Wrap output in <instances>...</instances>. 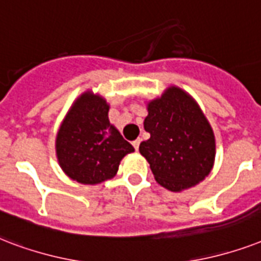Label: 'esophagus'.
Segmentation results:
<instances>
[{
  "label": "esophagus",
  "instance_id": "esophagus-1",
  "mask_svg": "<svg viewBox=\"0 0 261 261\" xmlns=\"http://www.w3.org/2000/svg\"><path fill=\"white\" fill-rule=\"evenodd\" d=\"M140 139H136V140H135V141H132V144H133V147H135V149H136V151H137V149H139V145H140Z\"/></svg>",
  "mask_w": 261,
  "mask_h": 261
}]
</instances>
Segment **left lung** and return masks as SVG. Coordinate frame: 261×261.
I'll return each mask as SVG.
<instances>
[{"label":"left lung","instance_id":"8db88e82","mask_svg":"<svg viewBox=\"0 0 261 261\" xmlns=\"http://www.w3.org/2000/svg\"><path fill=\"white\" fill-rule=\"evenodd\" d=\"M144 129L149 133L139 151L156 182L181 192L203 181L215 161V136L199 105L178 87H169L147 105Z\"/></svg>","mask_w":261,"mask_h":261}]
</instances>
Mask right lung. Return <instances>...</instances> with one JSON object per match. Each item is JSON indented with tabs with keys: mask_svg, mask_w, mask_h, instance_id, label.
I'll list each match as a JSON object with an SVG mask.
<instances>
[{
	"mask_svg": "<svg viewBox=\"0 0 261 261\" xmlns=\"http://www.w3.org/2000/svg\"><path fill=\"white\" fill-rule=\"evenodd\" d=\"M108 102L87 91L80 95L58 129L56 152L69 178L86 185L117 174L121 159L135 151L109 121Z\"/></svg>",
	"mask_w": 261,
	"mask_h": 261,
	"instance_id": "add662e5",
	"label": "right lung"
}]
</instances>
